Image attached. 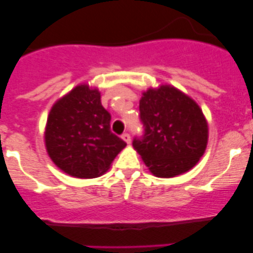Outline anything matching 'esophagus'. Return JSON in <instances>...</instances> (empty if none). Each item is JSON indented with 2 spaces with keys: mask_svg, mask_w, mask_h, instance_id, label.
Masks as SVG:
<instances>
[{
  "mask_svg": "<svg viewBox=\"0 0 253 253\" xmlns=\"http://www.w3.org/2000/svg\"><path fill=\"white\" fill-rule=\"evenodd\" d=\"M122 139H124V141L126 142L127 144H129V143H131V136H129L128 133H124V134H122Z\"/></svg>",
  "mask_w": 253,
  "mask_h": 253,
  "instance_id": "esophagus-1",
  "label": "esophagus"
}]
</instances>
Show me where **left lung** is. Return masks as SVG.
Here are the masks:
<instances>
[{
    "label": "left lung",
    "mask_w": 253,
    "mask_h": 253,
    "mask_svg": "<svg viewBox=\"0 0 253 253\" xmlns=\"http://www.w3.org/2000/svg\"><path fill=\"white\" fill-rule=\"evenodd\" d=\"M144 128L134 149L157 177H174L192 169L205 154L208 125L195 100L175 86L148 89L139 100Z\"/></svg>",
    "instance_id": "8db88e82"
}]
</instances>
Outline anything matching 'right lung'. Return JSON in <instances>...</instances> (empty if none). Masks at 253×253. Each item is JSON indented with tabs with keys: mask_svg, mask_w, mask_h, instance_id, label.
Wrapping results in <instances>:
<instances>
[{
	"mask_svg": "<svg viewBox=\"0 0 253 253\" xmlns=\"http://www.w3.org/2000/svg\"><path fill=\"white\" fill-rule=\"evenodd\" d=\"M111 115L101 105L98 89L86 84L56 101L48 114L45 145L66 174L93 178L105 174L126 142L110 129Z\"/></svg>",
	"mask_w": 253,
	"mask_h": 253,
	"instance_id": "add662e5",
	"label": "right lung"
}]
</instances>
